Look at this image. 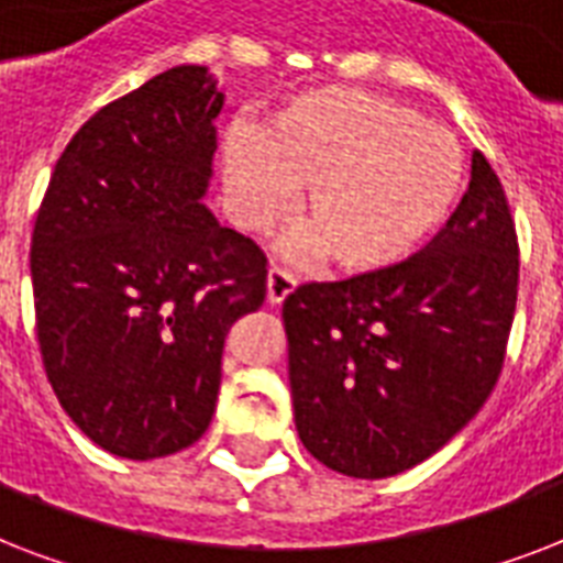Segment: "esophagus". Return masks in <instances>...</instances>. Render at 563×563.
<instances>
[{
	"label": "esophagus",
	"instance_id": "34e87169",
	"mask_svg": "<svg viewBox=\"0 0 563 563\" xmlns=\"http://www.w3.org/2000/svg\"><path fill=\"white\" fill-rule=\"evenodd\" d=\"M298 286V277L280 265H272L268 268V303H283V300L289 298L291 291Z\"/></svg>",
	"mask_w": 563,
	"mask_h": 563
}]
</instances>
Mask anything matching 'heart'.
<instances>
[{
  "mask_svg": "<svg viewBox=\"0 0 563 563\" xmlns=\"http://www.w3.org/2000/svg\"><path fill=\"white\" fill-rule=\"evenodd\" d=\"M221 175L245 230L272 228L303 189L300 221L321 254L342 272L371 274L409 260L450 221L464 152L400 101L324 87L277 110L256 140H228Z\"/></svg>",
  "mask_w": 563,
  "mask_h": 563,
  "instance_id": "b5f03b06",
  "label": "heart"
}]
</instances>
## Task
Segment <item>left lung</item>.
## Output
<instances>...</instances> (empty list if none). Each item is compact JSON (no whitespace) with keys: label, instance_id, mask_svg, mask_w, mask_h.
<instances>
[{"label":"left lung","instance_id":"obj_1","mask_svg":"<svg viewBox=\"0 0 563 563\" xmlns=\"http://www.w3.org/2000/svg\"><path fill=\"white\" fill-rule=\"evenodd\" d=\"M517 283L506 189L473 152L471 187L423 251L383 272L303 283L283 303L303 446L353 479L438 453L497 385Z\"/></svg>","mask_w":563,"mask_h":563}]
</instances>
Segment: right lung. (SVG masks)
<instances>
[{
  "label": "right lung",
  "mask_w": 563,
  "mask_h": 563,
  "mask_svg": "<svg viewBox=\"0 0 563 563\" xmlns=\"http://www.w3.org/2000/svg\"><path fill=\"white\" fill-rule=\"evenodd\" d=\"M224 96L175 66L110 101L55 163L31 233L43 368L92 444L148 462L207 432L265 254L201 203Z\"/></svg>",
  "instance_id": "1"
}]
</instances>
